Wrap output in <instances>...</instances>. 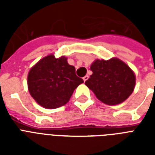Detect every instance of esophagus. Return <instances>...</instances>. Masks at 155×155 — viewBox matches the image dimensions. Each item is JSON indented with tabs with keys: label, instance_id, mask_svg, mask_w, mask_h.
I'll list each match as a JSON object with an SVG mask.
<instances>
[{
	"label": "esophagus",
	"instance_id": "obj_1",
	"mask_svg": "<svg viewBox=\"0 0 155 155\" xmlns=\"http://www.w3.org/2000/svg\"><path fill=\"white\" fill-rule=\"evenodd\" d=\"M87 79H88V75H85L84 77L83 78V80H84V82L87 80Z\"/></svg>",
	"mask_w": 155,
	"mask_h": 155
}]
</instances>
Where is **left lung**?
I'll return each mask as SVG.
<instances>
[{
	"instance_id": "1",
	"label": "left lung",
	"mask_w": 155,
	"mask_h": 155,
	"mask_svg": "<svg viewBox=\"0 0 155 155\" xmlns=\"http://www.w3.org/2000/svg\"><path fill=\"white\" fill-rule=\"evenodd\" d=\"M92 75L85 85L99 101L108 105L122 103L132 94L136 77L129 66L117 58L96 59L92 63Z\"/></svg>"
}]
</instances>
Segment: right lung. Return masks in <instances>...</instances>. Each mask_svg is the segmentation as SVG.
<instances>
[{
  "label": "right lung",
  "mask_w": 155,
  "mask_h": 155,
  "mask_svg": "<svg viewBox=\"0 0 155 155\" xmlns=\"http://www.w3.org/2000/svg\"><path fill=\"white\" fill-rule=\"evenodd\" d=\"M84 83L75 75L68 58L53 54L41 58L28 73V90L31 97L45 108H59L68 103L74 90Z\"/></svg>",
  "instance_id": "1"
}]
</instances>
